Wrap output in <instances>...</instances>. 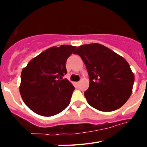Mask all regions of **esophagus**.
Segmentation results:
<instances>
[{
  "mask_svg": "<svg viewBox=\"0 0 147 147\" xmlns=\"http://www.w3.org/2000/svg\"><path fill=\"white\" fill-rule=\"evenodd\" d=\"M76 85H80V82H76Z\"/></svg>",
  "mask_w": 147,
  "mask_h": 147,
  "instance_id": "esophagus-1",
  "label": "esophagus"
}]
</instances>
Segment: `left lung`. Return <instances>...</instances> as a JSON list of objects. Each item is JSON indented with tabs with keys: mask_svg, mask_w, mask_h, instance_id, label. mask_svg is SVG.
Returning a JSON list of instances; mask_svg holds the SVG:
<instances>
[{
	"mask_svg": "<svg viewBox=\"0 0 147 147\" xmlns=\"http://www.w3.org/2000/svg\"><path fill=\"white\" fill-rule=\"evenodd\" d=\"M89 75L90 85L85 92L91 107L104 112L120 108L130 96L134 74L124 58L105 45L85 44L76 49Z\"/></svg>",
	"mask_w": 147,
	"mask_h": 147,
	"instance_id": "1",
	"label": "left lung"
}]
</instances>
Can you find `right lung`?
<instances>
[{"label":"right lung","instance_id":"1","mask_svg":"<svg viewBox=\"0 0 147 147\" xmlns=\"http://www.w3.org/2000/svg\"><path fill=\"white\" fill-rule=\"evenodd\" d=\"M76 46L49 48L33 58L22 70L20 93L24 103L35 113L52 116L69 105L74 87L62 76L65 63Z\"/></svg>","mask_w":147,"mask_h":147}]
</instances>
